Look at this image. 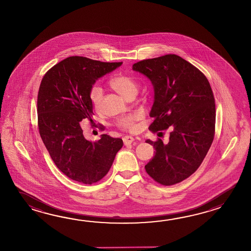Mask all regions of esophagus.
<instances>
[{
    "label": "esophagus",
    "mask_w": 251,
    "mask_h": 251,
    "mask_svg": "<svg viewBox=\"0 0 251 251\" xmlns=\"http://www.w3.org/2000/svg\"><path fill=\"white\" fill-rule=\"evenodd\" d=\"M134 139L132 136H125L123 138V142L125 145H129V144H133Z\"/></svg>",
    "instance_id": "34e87169"
}]
</instances>
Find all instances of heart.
<instances>
[{
    "label": "heart",
    "mask_w": 251,
    "mask_h": 251,
    "mask_svg": "<svg viewBox=\"0 0 251 251\" xmlns=\"http://www.w3.org/2000/svg\"><path fill=\"white\" fill-rule=\"evenodd\" d=\"M109 85L113 90L118 91L125 98H130L135 96L138 91V82L133 78V76L129 75H116L109 80ZM89 99L94 108L99 109L101 107L103 100V91L101 88L99 86L91 87L89 91ZM118 126L125 130L133 131L135 129V117L127 116L125 118H120L118 121Z\"/></svg>",
    "instance_id": "b5f03b06"
}]
</instances>
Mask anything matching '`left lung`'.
Instances as JSON below:
<instances>
[{
	"mask_svg": "<svg viewBox=\"0 0 251 251\" xmlns=\"http://www.w3.org/2000/svg\"><path fill=\"white\" fill-rule=\"evenodd\" d=\"M154 89L149 130L172 128L170 141L146 143L153 146L154 157L145 171L155 181L171 186L191 176L203 162L215 131V103L207 78L201 71L176 54H166L133 64Z\"/></svg>",
	"mask_w": 251,
	"mask_h": 251,
	"instance_id": "1",
	"label": "left lung"
}]
</instances>
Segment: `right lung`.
I'll list each match as a JSON object with an SVG mask.
<instances>
[{
	"label": "right lung",
	"instance_id": "right-lung-1",
	"mask_svg": "<svg viewBox=\"0 0 251 251\" xmlns=\"http://www.w3.org/2000/svg\"><path fill=\"white\" fill-rule=\"evenodd\" d=\"M122 62L104 63L71 56L44 75L38 95V124L43 143L54 164L75 181L91 185L107 175L123 140L102 134L86 140L81 121L92 120L89 91L96 80Z\"/></svg>",
	"mask_w": 251,
	"mask_h": 251
}]
</instances>
